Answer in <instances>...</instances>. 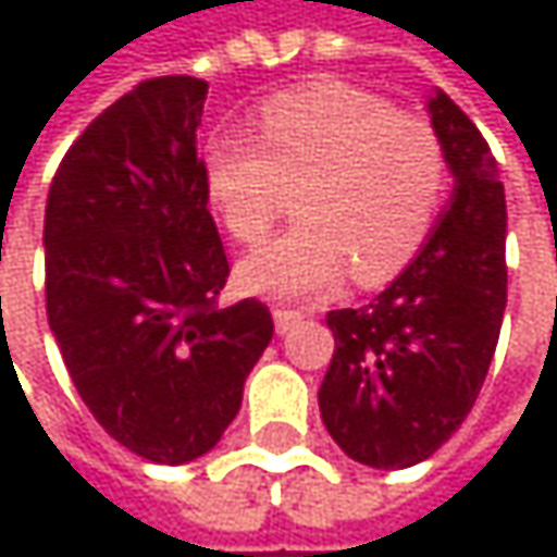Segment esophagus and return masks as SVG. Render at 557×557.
I'll return each mask as SVG.
<instances>
[{
	"instance_id": "esophagus-1",
	"label": "esophagus",
	"mask_w": 557,
	"mask_h": 557,
	"mask_svg": "<svg viewBox=\"0 0 557 557\" xmlns=\"http://www.w3.org/2000/svg\"><path fill=\"white\" fill-rule=\"evenodd\" d=\"M299 319H306L302 309H289V306H274V325L277 332H289Z\"/></svg>"
}]
</instances>
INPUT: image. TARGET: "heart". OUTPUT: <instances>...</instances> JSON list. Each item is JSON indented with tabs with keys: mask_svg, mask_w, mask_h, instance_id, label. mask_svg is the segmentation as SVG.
<instances>
[{
	"mask_svg": "<svg viewBox=\"0 0 557 557\" xmlns=\"http://www.w3.org/2000/svg\"><path fill=\"white\" fill-rule=\"evenodd\" d=\"M258 141L222 132L202 158L206 193L238 245H258L286 189L302 225L258 248L242 283L277 299L332 289L355 268L364 286L396 277L429 242L445 193L438 132L348 83H312L258 109Z\"/></svg>",
	"mask_w": 557,
	"mask_h": 557,
	"instance_id": "1",
	"label": "heart"
}]
</instances>
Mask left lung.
I'll return each instance as SVG.
<instances>
[{
    "mask_svg": "<svg viewBox=\"0 0 557 557\" xmlns=\"http://www.w3.org/2000/svg\"><path fill=\"white\" fill-rule=\"evenodd\" d=\"M429 112L455 173L448 212L371 306L325 315L335 351L322 422L348 458L387 471L425 461L468 419L506 309V196L491 145L445 92Z\"/></svg>",
    "mask_w": 557,
    "mask_h": 557,
    "instance_id": "1",
    "label": "left lung"
}]
</instances>
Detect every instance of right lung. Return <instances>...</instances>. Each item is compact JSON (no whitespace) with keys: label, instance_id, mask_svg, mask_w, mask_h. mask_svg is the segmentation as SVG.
Returning <instances> with one entry per match:
<instances>
[{"label":"right lung","instance_id":"obj_1","mask_svg":"<svg viewBox=\"0 0 557 557\" xmlns=\"http://www.w3.org/2000/svg\"><path fill=\"white\" fill-rule=\"evenodd\" d=\"M206 79L154 76L70 145L45 212L48 322L96 422L154 465L222 438L274 319L228 309V258L209 212L196 128Z\"/></svg>","mask_w":557,"mask_h":557}]
</instances>
